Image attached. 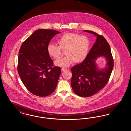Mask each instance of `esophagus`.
<instances>
[{"instance_id": "esophagus-1", "label": "esophagus", "mask_w": 131, "mask_h": 131, "mask_svg": "<svg viewBox=\"0 0 131 131\" xmlns=\"http://www.w3.org/2000/svg\"><path fill=\"white\" fill-rule=\"evenodd\" d=\"M61 70H62V71H67V69L62 68H61Z\"/></svg>"}]
</instances>
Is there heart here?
Instances as JSON below:
<instances>
[{
    "label": "heart",
    "mask_w": 131,
    "mask_h": 131,
    "mask_svg": "<svg viewBox=\"0 0 131 131\" xmlns=\"http://www.w3.org/2000/svg\"><path fill=\"white\" fill-rule=\"evenodd\" d=\"M59 46L49 43L47 51L49 55L55 59L60 58L61 50H65L66 56L56 61V65L66 67L74 61L81 62L87 57L90 48V41L86 36L75 33H66L58 40Z\"/></svg>",
    "instance_id": "obj_1"
}]
</instances>
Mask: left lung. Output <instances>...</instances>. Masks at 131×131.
Wrapping results in <instances>:
<instances>
[{
    "label": "left lung",
    "instance_id": "1",
    "mask_svg": "<svg viewBox=\"0 0 131 131\" xmlns=\"http://www.w3.org/2000/svg\"><path fill=\"white\" fill-rule=\"evenodd\" d=\"M96 36L95 43L85 60L71 68V85L77 95L88 97L94 95L105 86L112 71L114 62L110 45L101 35L95 32L84 30ZM104 56L107 61V67L103 70L97 69L95 60Z\"/></svg>",
    "mask_w": 131,
    "mask_h": 131
}]
</instances>
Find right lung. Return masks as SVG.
<instances>
[{
    "instance_id": "add662e5",
    "label": "right lung",
    "mask_w": 131,
    "mask_h": 131,
    "mask_svg": "<svg viewBox=\"0 0 131 131\" xmlns=\"http://www.w3.org/2000/svg\"><path fill=\"white\" fill-rule=\"evenodd\" d=\"M60 32L50 29L37 30L20 48L18 72L24 86L35 95H49L57 87L61 70L53 65L47 47L52 38Z\"/></svg>"
}]
</instances>
